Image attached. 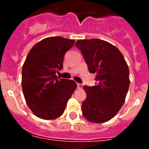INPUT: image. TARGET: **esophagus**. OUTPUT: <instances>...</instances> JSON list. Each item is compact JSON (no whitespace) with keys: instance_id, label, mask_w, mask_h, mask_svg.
<instances>
[{"instance_id":"1","label":"esophagus","mask_w":149,"mask_h":149,"mask_svg":"<svg viewBox=\"0 0 149 149\" xmlns=\"http://www.w3.org/2000/svg\"><path fill=\"white\" fill-rule=\"evenodd\" d=\"M77 88H79V89H81V88H83V85H82L81 84H77Z\"/></svg>"}]
</instances>
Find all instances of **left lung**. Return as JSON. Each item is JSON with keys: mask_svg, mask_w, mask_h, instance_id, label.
I'll list each match as a JSON object with an SVG mask.
<instances>
[{"mask_svg": "<svg viewBox=\"0 0 149 149\" xmlns=\"http://www.w3.org/2000/svg\"><path fill=\"white\" fill-rule=\"evenodd\" d=\"M76 46L83 55L90 73H95L94 86L84 87L86 98L81 105L84 118L94 123L115 116L128 91L129 68L120 51L100 39L80 40Z\"/></svg>", "mask_w": 149, "mask_h": 149, "instance_id": "obj_1", "label": "left lung"}]
</instances>
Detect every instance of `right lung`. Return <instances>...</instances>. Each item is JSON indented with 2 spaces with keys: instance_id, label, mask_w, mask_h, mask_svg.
I'll return each instance as SVG.
<instances>
[{
  "instance_id": "add662e5",
  "label": "right lung",
  "mask_w": 149,
  "mask_h": 149,
  "mask_svg": "<svg viewBox=\"0 0 149 149\" xmlns=\"http://www.w3.org/2000/svg\"><path fill=\"white\" fill-rule=\"evenodd\" d=\"M75 40L61 37L44 39L35 45L22 68V89L26 104L34 115L53 120L63 114L68 101L76 88V82L55 75Z\"/></svg>"
}]
</instances>
